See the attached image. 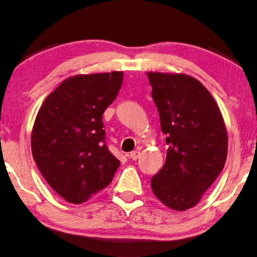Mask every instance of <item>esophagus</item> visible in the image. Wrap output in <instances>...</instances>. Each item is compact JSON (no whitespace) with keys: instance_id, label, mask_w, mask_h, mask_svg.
Segmentation results:
<instances>
[{"instance_id":"obj_1","label":"esophagus","mask_w":257,"mask_h":257,"mask_svg":"<svg viewBox=\"0 0 257 257\" xmlns=\"http://www.w3.org/2000/svg\"><path fill=\"white\" fill-rule=\"evenodd\" d=\"M139 156H141V152H138V151H134V152H132V153L129 154V157L132 158L133 161L138 160Z\"/></svg>"}]
</instances>
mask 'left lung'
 I'll return each mask as SVG.
<instances>
[{
  "mask_svg": "<svg viewBox=\"0 0 257 257\" xmlns=\"http://www.w3.org/2000/svg\"><path fill=\"white\" fill-rule=\"evenodd\" d=\"M169 148L152 190L171 209L194 207L220 174L227 158L226 125L216 101L185 74L147 73Z\"/></svg>",
  "mask_w": 257,
  "mask_h": 257,
  "instance_id": "obj_1",
  "label": "left lung"
}]
</instances>
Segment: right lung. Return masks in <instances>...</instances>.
Instances as JSON below:
<instances>
[{
    "mask_svg": "<svg viewBox=\"0 0 257 257\" xmlns=\"http://www.w3.org/2000/svg\"><path fill=\"white\" fill-rule=\"evenodd\" d=\"M122 78V72L69 77L46 97L36 116L32 156L48 184L68 202H85L108 186L120 165L105 144L102 114Z\"/></svg>",
    "mask_w": 257,
    "mask_h": 257,
    "instance_id": "add662e5",
    "label": "right lung"
}]
</instances>
